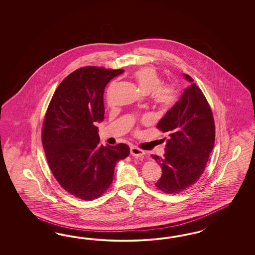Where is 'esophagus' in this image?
<instances>
[{
  "label": "esophagus",
  "instance_id": "esophagus-1",
  "mask_svg": "<svg viewBox=\"0 0 255 255\" xmlns=\"http://www.w3.org/2000/svg\"><path fill=\"white\" fill-rule=\"evenodd\" d=\"M130 153H131V155H132L133 157H135V158H141V157H143L144 154H145L144 150L140 149L139 147H135V146H132V147H131Z\"/></svg>",
  "mask_w": 255,
  "mask_h": 255
}]
</instances>
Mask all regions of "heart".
<instances>
[{
    "label": "heart",
    "mask_w": 255,
    "mask_h": 255,
    "mask_svg": "<svg viewBox=\"0 0 255 255\" xmlns=\"http://www.w3.org/2000/svg\"><path fill=\"white\" fill-rule=\"evenodd\" d=\"M133 78L142 93H152V100L162 109L173 107L178 99L177 89L173 85H162V77L153 67L147 66L136 70Z\"/></svg>",
    "instance_id": "obj_1"
}]
</instances>
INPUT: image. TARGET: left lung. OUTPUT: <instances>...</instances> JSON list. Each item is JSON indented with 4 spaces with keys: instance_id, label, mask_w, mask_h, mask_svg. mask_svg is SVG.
Returning a JSON list of instances; mask_svg holds the SVG:
<instances>
[{
    "instance_id": "obj_1",
    "label": "left lung",
    "mask_w": 255,
    "mask_h": 255,
    "mask_svg": "<svg viewBox=\"0 0 255 255\" xmlns=\"http://www.w3.org/2000/svg\"><path fill=\"white\" fill-rule=\"evenodd\" d=\"M183 77L191 85L157 124L160 131L169 133L165 152L163 157L151 155L162 166V177L155 185L170 194L185 191L199 179L215 142L209 103L193 78L186 74Z\"/></svg>"
}]
</instances>
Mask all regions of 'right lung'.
<instances>
[{
	"mask_svg": "<svg viewBox=\"0 0 255 255\" xmlns=\"http://www.w3.org/2000/svg\"><path fill=\"white\" fill-rule=\"evenodd\" d=\"M123 69L87 66L57 88L42 130L47 163L62 188L83 200L101 196L112 183L117 162L130 153L126 144L100 145L96 123L105 119L104 92Z\"/></svg>",
	"mask_w": 255,
	"mask_h": 255,
	"instance_id": "1",
	"label": "right lung"
}]
</instances>
